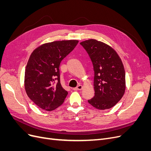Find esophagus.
I'll return each instance as SVG.
<instances>
[{
	"label": "esophagus",
	"instance_id": "34e87169",
	"mask_svg": "<svg viewBox=\"0 0 151 151\" xmlns=\"http://www.w3.org/2000/svg\"><path fill=\"white\" fill-rule=\"evenodd\" d=\"M82 89H83V86H82L81 84H79L76 87V88H73V89H74V91H79V90H81Z\"/></svg>",
	"mask_w": 151,
	"mask_h": 151
}]
</instances>
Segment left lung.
I'll list each match as a JSON object with an SVG mask.
<instances>
[{
    "mask_svg": "<svg viewBox=\"0 0 151 151\" xmlns=\"http://www.w3.org/2000/svg\"><path fill=\"white\" fill-rule=\"evenodd\" d=\"M93 62L94 96L88 103L96 109H109L125 93V72L120 57L113 48L96 40L80 43Z\"/></svg>",
    "mask_w": 151,
    "mask_h": 151,
    "instance_id": "left-lung-1",
    "label": "left lung"
}]
</instances>
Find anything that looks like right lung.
<instances>
[{
  "label": "right lung",
  "mask_w": 151,
  "mask_h": 151,
  "mask_svg": "<svg viewBox=\"0 0 151 151\" xmlns=\"http://www.w3.org/2000/svg\"><path fill=\"white\" fill-rule=\"evenodd\" d=\"M78 40H62L40 45L32 52L26 65L24 88L38 107L53 111L64 101L68 92L62 88L59 66L74 49Z\"/></svg>",
  "instance_id": "obj_1"
}]
</instances>
